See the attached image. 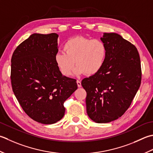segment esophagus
Listing matches in <instances>:
<instances>
[{
	"label": "esophagus",
	"instance_id": "1",
	"mask_svg": "<svg viewBox=\"0 0 153 153\" xmlns=\"http://www.w3.org/2000/svg\"><path fill=\"white\" fill-rule=\"evenodd\" d=\"M76 83H77V85H78V87H81L82 86V85H81V82L80 80H78L77 81H76Z\"/></svg>",
	"mask_w": 153,
	"mask_h": 153
}]
</instances>
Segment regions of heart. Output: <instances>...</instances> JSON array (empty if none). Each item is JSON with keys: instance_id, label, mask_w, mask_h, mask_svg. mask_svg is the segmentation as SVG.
<instances>
[{"instance_id": "b5f03b06", "label": "heart", "mask_w": 153, "mask_h": 153, "mask_svg": "<svg viewBox=\"0 0 153 153\" xmlns=\"http://www.w3.org/2000/svg\"><path fill=\"white\" fill-rule=\"evenodd\" d=\"M63 52L55 56L56 65L63 75L69 76L77 65L74 74L93 75L104 63L106 48L101 40L90 39L82 36L71 37L64 43Z\"/></svg>"}]
</instances>
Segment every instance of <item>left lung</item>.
Listing matches in <instances>:
<instances>
[{
    "label": "left lung",
    "instance_id": "8db88e82",
    "mask_svg": "<svg viewBox=\"0 0 153 153\" xmlns=\"http://www.w3.org/2000/svg\"><path fill=\"white\" fill-rule=\"evenodd\" d=\"M104 63L97 73L82 80L86 90V111L96 123H108L129 108L141 82L139 52L131 43L116 33H104Z\"/></svg>",
    "mask_w": 153,
    "mask_h": 153
}]
</instances>
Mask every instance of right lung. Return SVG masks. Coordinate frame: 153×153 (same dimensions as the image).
<instances>
[{"mask_svg":"<svg viewBox=\"0 0 153 153\" xmlns=\"http://www.w3.org/2000/svg\"><path fill=\"white\" fill-rule=\"evenodd\" d=\"M57 33H33L18 45L11 59L12 88L22 108L37 122L53 124L64 116V102L77 89L76 80L56 65Z\"/></svg>","mask_w":153,"mask_h":153,"instance_id":"obj_1","label":"right lung"}]
</instances>
